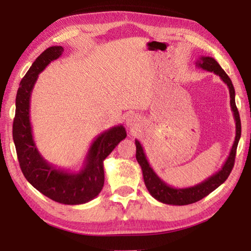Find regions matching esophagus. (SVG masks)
Instances as JSON below:
<instances>
[{"label": "esophagus", "mask_w": 251, "mask_h": 251, "mask_svg": "<svg viewBox=\"0 0 251 251\" xmlns=\"http://www.w3.org/2000/svg\"><path fill=\"white\" fill-rule=\"evenodd\" d=\"M139 120H141V117H139L137 114L131 113V114H129L128 116H127L126 124L128 127H131V128H133V127L137 126V124L139 123Z\"/></svg>", "instance_id": "34e87169"}]
</instances>
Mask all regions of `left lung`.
<instances>
[{
  "label": "left lung",
  "mask_w": 251,
  "mask_h": 251,
  "mask_svg": "<svg viewBox=\"0 0 251 251\" xmlns=\"http://www.w3.org/2000/svg\"><path fill=\"white\" fill-rule=\"evenodd\" d=\"M196 66L201 67V69L212 72L216 75H218L223 82L227 85L229 88V94H230V106L231 110L233 112V117H235L236 122V137L233 145L229 152L228 158L225 161L223 167L220 171H218L214 175L208 177L206 180L201 181V184H197L193 187H187V188H175L167 185L164 180L157 176V174L154 172V169L151 167L150 163L146 158L145 152H144L142 144L139 143L137 139L135 141L136 144V159H137L138 164L141 165L144 181H145L146 188L152 197L157 201L167 203V205H175V206H182V205H189V203H194L198 201H201L207 195H209L211 192H214L216 188L225 182L235 165V157H236V151L238 146V142L240 139L241 135V123L239 117V112H238L236 101H235V88L231 83V79L228 77L220 65L217 63L215 58L209 56H202L196 61Z\"/></svg>",
  "instance_id": "8db88e82"
}]
</instances>
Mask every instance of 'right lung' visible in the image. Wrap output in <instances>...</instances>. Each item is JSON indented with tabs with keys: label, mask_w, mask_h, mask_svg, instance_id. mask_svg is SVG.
<instances>
[{
	"label": "right lung",
	"mask_w": 251,
	"mask_h": 251,
	"mask_svg": "<svg viewBox=\"0 0 251 251\" xmlns=\"http://www.w3.org/2000/svg\"><path fill=\"white\" fill-rule=\"evenodd\" d=\"M63 52L62 46H50L45 50L21 80L15 100L13 141L21 171L34 188L56 202L80 205L91 201L103 189V161L127 135L124 126L118 125L97 136L78 173L54 167L42 157L32 134L29 100L39 74Z\"/></svg>",
	"instance_id": "obj_1"
}]
</instances>
